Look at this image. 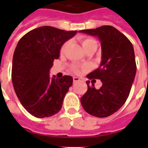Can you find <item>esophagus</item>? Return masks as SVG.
I'll return each instance as SVG.
<instances>
[{
  "mask_svg": "<svg viewBox=\"0 0 148 148\" xmlns=\"http://www.w3.org/2000/svg\"><path fill=\"white\" fill-rule=\"evenodd\" d=\"M73 81H74V83H76V82H78V81H81V79L79 78V77H73Z\"/></svg>",
  "mask_w": 148,
  "mask_h": 148,
  "instance_id": "esophagus-1",
  "label": "esophagus"
}]
</instances>
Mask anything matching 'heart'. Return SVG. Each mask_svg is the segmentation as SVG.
I'll list each match as a JSON object with an SVG mask.
<instances>
[{"mask_svg": "<svg viewBox=\"0 0 148 148\" xmlns=\"http://www.w3.org/2000/svg\"><path fill=\"white\" fill-rule=\"evenodd\" d=\"M81 43L84 51H86L88 48H90V47L97 48V46H98V43H97V40L92 38H82L81 40ZM67 43H64L62 45V47L60 48V52L61 53L64 52V51L66 50V47H67ZM71 69L75 73H77L79 71V67L77 65L72 64L71 67Z\"/></svg>", "mask_w": 148, "mask_h": 148, "instance_id": "heart-1", "label": "heart"}]
</instances>
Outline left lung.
<instances>
[{"label": "left lung", "instance_id": "left-lung-1", "mask_svg": "<svg viewBox=\"0 0 148 148\" xmlns=\"http://www.w3.org/2000/svg\"><path fill=\"white\" fill-rule=\"evenodd\" d=\"M79 32L96 36L101 41L100 67L88 74V79H100L102 86L95 89L87 81L88 90L81 98L82 107L89 114L106 117L117 112L128 97L135 77V56L134 47L126 36L112 26L104 25L96 29Z\"/></svg>", "mask_w": 148, "mask_h": 148}]
</instances>
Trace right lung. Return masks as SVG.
I'll return each instance as SVG.
<instances>
[{"label":"right lung","mask_w":148,"mask_h":148,"mask_svg":"<svg viewBox=\"0 0 148 148\" xmlns=\"http://www.w3.org/2000/svg\"><path fill=\"white\" fill-rule=\"evenodd\" d=\"M77 32L43 26L29 31L17 43L13 56V86L23 107L34 117H51L62 108L73 78L64 75L58 79L49 71L62 45Z\"/></svg>","instance_id":"obj_1"}]
</instances>
